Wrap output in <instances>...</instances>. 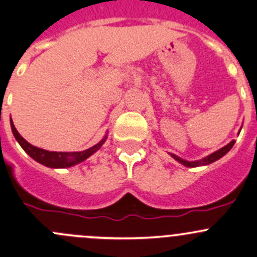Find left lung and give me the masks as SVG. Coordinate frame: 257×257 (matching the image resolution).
<instances>
[{
	"instance_id": "obj_1",
	"label": "left lung",
	"mask_w": 257,
	"mask_h": 257,
	"mask_svg": "<svg viewBox=\"0 0 257 257\" xmlns=\"http://www.w3.org/2000/svg\"><path fill=\"white\" fill-rule=\"evenodd\" d=\"M240 131H241V128H240ZM239 134H240V132H239ZM234 144H235V141H234V140H232V141L229 142V144H227L226 146L221 147L220 150L215 151V152H213V153H210V155H208L207 157L202 158V160H198V161H187V160H183V158L178 157V156L173 155V153H171V156L174 158V160L178 161V162L181 163V165H183L184 167H190V168L200 167V166L210 165V163H213V162H215V161H218L219 158L224 157V156H225L226 153L229 152L230 150H231L232 146H234Z\"/></svg>"
}]
</instances>
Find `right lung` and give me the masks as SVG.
Wrapping results in <instances>:
<instances>
[{
    "mask_svg": "<svg viewBox=\"0 0 257 257\" xmlns=\"http://www.w3.org/2000/svg\"><path fill=\"white\" fill-rule=\"evenodd\" d=\"M11 128H12V134L15 136L16 141L21 145V147L25 150V152L27 155H30L34 161H37L41 165L46 166L49 168H69L73 166L79 165V163L84 162L86 158H89L90 156L94 155L97 150H100V147L105 144L107 139V135H105L104 139L96 144L95 146L88 148L85 151H80V152H52V151L43 150V148H38L33 145H31L30 142L26 141L18 131L16 130L15 125H13V121L11 118Z\"/></svg>",
    "mask_w": 257,
    "mask_h": 257,
    "instance_id": "right-lung-1",
    "label": "right lung"
}]
</instances>
